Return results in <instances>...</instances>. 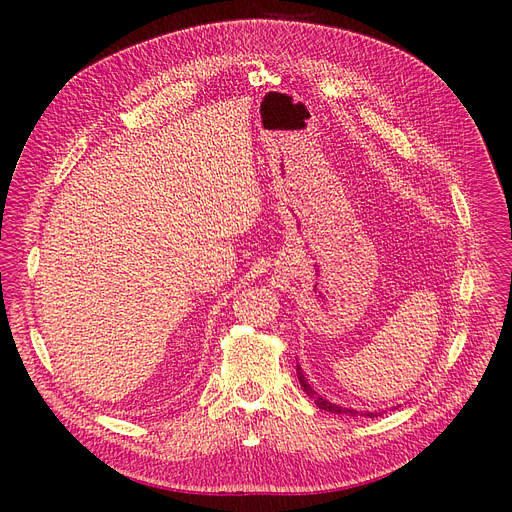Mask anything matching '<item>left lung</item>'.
<instances>
[{
	"mask_svg": "<svg viewBox=\"0 0 512 512\" xmlns=\"http://www.w3.org/2000/svg\"><path fill=\"white\" fill-rule=\"evenodd\" d=\"M297 375H299V382H301V388H303V392L309 396V398H313V402L315 405L319 407V409H324V411H330V413H348V415H359V411H353V409H344V407H338V405H334V402H330V400H326V398H321L311 386H309V382L305 380V375H303V371H301V367L297 365ZM361 415H367V417H378V413H361Z\"/></svg>",
	"mask_w": 512,
	"mask_h": 512,
	"instance_id": "8db88e82",
	"label": "left lung"
}]
</instances>
